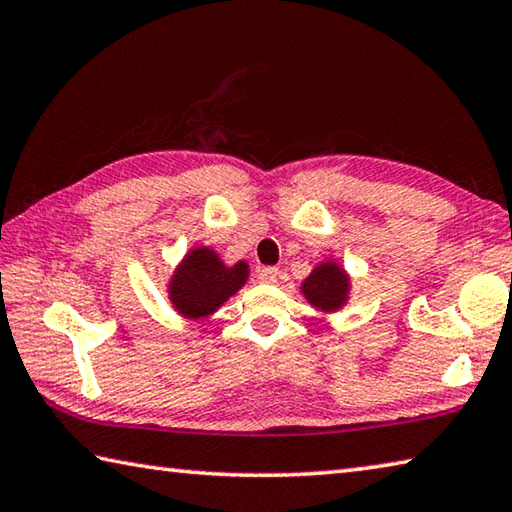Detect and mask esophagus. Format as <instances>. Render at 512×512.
<instances>
[{"instance_id": "34e87169", "label": "esophagus", "mask_w": 512, "mask_h": 512, "mask_svg": "<svg viewBox=\"0 0 512 512\" xmlns=\"http://www.w3.org/2000/svg\"><path fill=\"white\" fill-rule=\"evenodd\" d=\"M277 280H280V271H277V268H262V271H259V282L262 284H277Z\"/></svg>"}]
</instances>
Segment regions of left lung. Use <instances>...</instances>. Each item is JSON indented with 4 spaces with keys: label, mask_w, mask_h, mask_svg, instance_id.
I'll list each match as a JSON object with an SVG mask.
<instances>
[{
    "label": "left lung",
    "mask_w": 512,
    "mask_h": 512,
    "mask_svg": "<svg viewBox=\"0 0 512 512\" xmlns=\"http://www.w3.org/2000/svg\"><path fill=\"white\" fill-rule=\"evenodd\" d=\"M302 293L315 309L338 311L349 297V277L336 262H322L302 282Z\"/></svg>",
    "instance_id": "8db88e82"
}]
</instances>
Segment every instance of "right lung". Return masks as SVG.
I'll list each match as a JSON object with an SVG mask.
<instances>
[{"mask_svg": "<svg viewBox=\"0 0 512 512\" xmlns=\"http://www.w3.org/2000/svg\"><path fill=\"white\" fill-rule=\"evenodd\" d=\"M248 280V264L226 266L210 248H194L185 255L170 280V302L190 320L208 318Z\"/></svg>", "mask_w": 512, "mask_h": 512, "instance_id": "right-lung-1", "label": "right lung"}]
</instances>
